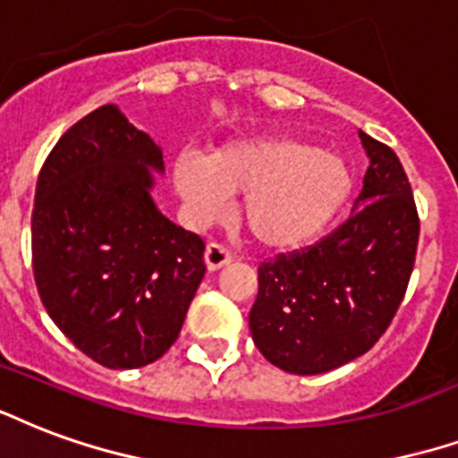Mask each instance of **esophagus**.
I'll use <instances>...</instances> for the list:
<instances>
[{
    "instance_id": "34e87169",
    "label": "esophagus",
    "mask_w": 458,
    "mask_h": 458,
    "mask_svg": "<svg viewBox=\"0 0 458 458\" xmlns=\"http://www.w3.org/2000/svg\"><path fill=\"white\" fill-rule=\"evenodd\" d=\"M203 262L208 267V272H218L220 267H225V264L233 262V255H230L228 250L223 245H206V252H203Z\"/></svg>"
}]
</instances>
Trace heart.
<instances>
[{"label":"heart","mask_w":458,"mask_h":458,"mask_svg":"<svg viewBox=\"0 0 458 458\" xmlns=\"http://www.w3.org/2000/svg\"><path fill=\"white\" fill-rule=\"evenodd\" d=\"M172 182L196 225L220 218L230 196L245 194L240 223L269 250L318 238L352 191L342 157L291 135L233 140L208 157L182 152L172 162Z\"/></svg>","instance_id":"b5f03b06"}]
</instances>
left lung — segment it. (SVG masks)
I'll return each mask as SVG.
<instances>
[{
  "mask_svg": "<svg viewBox=\"0 0 458 458\" xmlns=\"http://www.w3.org/2000/svg\"><path fill=\"white\" fill-rule=\"evenodd\" d=\"M369 167L354 211L320 242L259 267L250 333L289 374L333 371L374 347L408 289L420 220L398 155L361 133Z\"/></svg>",
  "mask_w": 458,
  "mask_h": 458,
  "instance_id": "1",
  "label": "left lung"
}]
</instances>
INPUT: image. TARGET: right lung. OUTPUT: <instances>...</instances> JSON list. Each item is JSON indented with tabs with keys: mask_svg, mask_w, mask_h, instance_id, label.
Masks as SVG:
<instances>
[{
	"mask_svg": "<svg viewBox=\"0 0 458 458\" xmlns=\"http://www.w3.org/2000/svg\"><path fill=\"white\" fill-rule=\"evenodd\" d=\"M162 150L118 106L67 131L36 184L33 276L53 323L97 364L138 369L174 344L206 264L203 240L152 201Z\"/></svg>",
	"mask_w": 458,
	"mask_h": 458,
	"instance_id": "add662e5",
	"label": "right lung"
}]
</instances>
